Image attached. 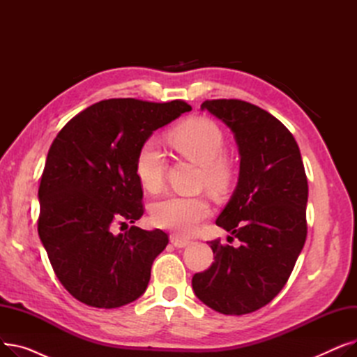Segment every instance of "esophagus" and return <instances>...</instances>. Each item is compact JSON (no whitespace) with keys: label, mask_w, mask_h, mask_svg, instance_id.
<instances>
[{"label":"esophagus","mask_w":357,"mask_h":357,"mask_svg":"<svg viewBox=\"0 0 357 357\" xmlns=\"http://www.w3.org/2000/svg\"><path fill=\"white\" fill-rule=\"evenodd\" d=\"M171 243L172 245L175 246V248H178V249H183V248H186L190 245V240H185V238H181V237H178V236H171Z\"/></svg>","instance_id":"esophagus-1"}]
</instances>
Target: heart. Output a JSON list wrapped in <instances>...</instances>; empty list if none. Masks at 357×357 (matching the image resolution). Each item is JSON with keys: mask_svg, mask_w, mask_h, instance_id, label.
<instances>
[{"mask_svg": "<svg viewBox=\"0 0 357 357\" xmlns=\"http://www.w3.org/2000/svg\"><path fill=\"white\" fill-rule=\"evenodd\" d=\"M169 143L179 155L202 169L201 181L215 194L229 191L234 181V167L224 155V135L211 120L197 117L185 121L169 135ZM135 171L149 191H159L165 181L166 159L155 140H146L137 150ZM211 213L204 197L171 195L152 204L150 217L155 226L179 236H191Z\"/></svg>", "mask_w": 357, "mask_h": 357, "instance_id": "b5f03b06", "label": "heart"}]
</instances>
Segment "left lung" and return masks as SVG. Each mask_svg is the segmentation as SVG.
<instances>
[{
    "instance_id": "left-lung-1",
    "label": "left lung",
    "mask_w": 357,
    "mask_h": 357,
    "mask_svg": "<svg viewBox=\"0 0 357 357\" xmlns=\"http://www.w3.org/2000/svg\"><path fill=\"white\" fill-rule=\"evenodd\" d=\"M201 109L226 124L238 147L236 190L215 224L241 245L210 241L214 261L194 275L192 289L214 311L243 315L287 284L307 238L308 182L294 136L268 111L240 100H207Z\"/></svg>"
}]
</instances>
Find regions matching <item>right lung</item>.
I'll use <instances>...</instances> for the list:
<instances>
[{
	"instance_id": "right-lung-1",
	"label": "right lung",
	"mask_w": 357,
	"mask_h": 357,
	"mask_svg": "<svg viewBox=\"0 0 357 357\" xmlns=\"http://www.w3.org/2000/svg\"><path fill=\"white\" fill-rule=\"evenodd\" d=\"M191 109L179 100H105L75 116L53 140L39 186V237L56 276L78 301L109 310L144 294L167 234L112 229L144 213L135 171L139 147Z\"/></svg>"
}]
</instances>
